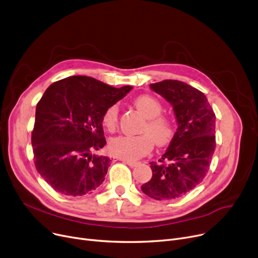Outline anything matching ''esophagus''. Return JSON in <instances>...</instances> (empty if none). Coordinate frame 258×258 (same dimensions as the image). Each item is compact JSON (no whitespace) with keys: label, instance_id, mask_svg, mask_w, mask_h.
Listing matches in <instances>:
<instances>
[{"label":"esophagus","instance_id":"esophagus-1","mask_svg":"<svg viewBox=\"0 0 258 258\" xmlns=\"http://www.w3.org/2000/svg\"><path fill=\"white\" fill-rule=\"evenodd\" d=\"M122 161H123L125 164H127L131 167H135V166H137L139 164L138 162H136V161H130V160H122Z\"/></svg>","mask_w":258,"mask_h":258}]
</instances>
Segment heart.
<instances>
[{"label": "heart", "mask_w": 258, "mask_h": 258, "mask_svg": "<svg viewBox=\"0 0 258 258\" xmlns=\"http://www.w3.org/2000/svg\"><path fill=\"white\" fill-rule=\"evenodd\" d=\"M134 105L138 111L147 118L146 123L139 136H119L113 138L108 144L111 154L124 160H138L147 155L153 147L154 142L157 146L168 144L174 135V124L171 119L160 115L162 112L161 102L151 95H140L134 99ZM119 108L117 104H112L104 111L102 115V123L104 127L113 132L118 124Z\"/></svg>", "instance_id": "1"}]
</instances>
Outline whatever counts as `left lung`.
Returning a JSON list of instances; mask_svg holds the SVG:
<instances>
[{"label": "left lung", "instance_id": "8db88e82", "mask_svg": "<svg viewBox=\"0 0 258 258\" xmlns=\"http://www.w3.org/2000/svg\"><path fill=\"white\" fill-rule=\"evenodd\" d=\"M151 89L172 105L178 128L165 154L151 162L153 177L141 190L158 201L174 200L206 177L216 145L215 114L205 95L183 81L166 79Z\"/></svg>", "mask_w": 258, "mask_h": 258}]
</instances>
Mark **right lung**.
<instances>
[{
    "label": "right lung",
    "instance_id": "1",
    "mask_svg": "<svg viewBox=\"0 0 258 258\" xmlns=\"http://www.w3.org/2000/svg\"><path fill=\"white\" fill-rule=\"evenodd\" d=\"M132 89L70 76L46 90L36 105L31 143L36 170L54 190L77 197L102 184L111 160L92 155L106 143L102 115Z\"/></svg>",
    "mask_w": 258,
    "mask_h": 258
}]
</instances>
